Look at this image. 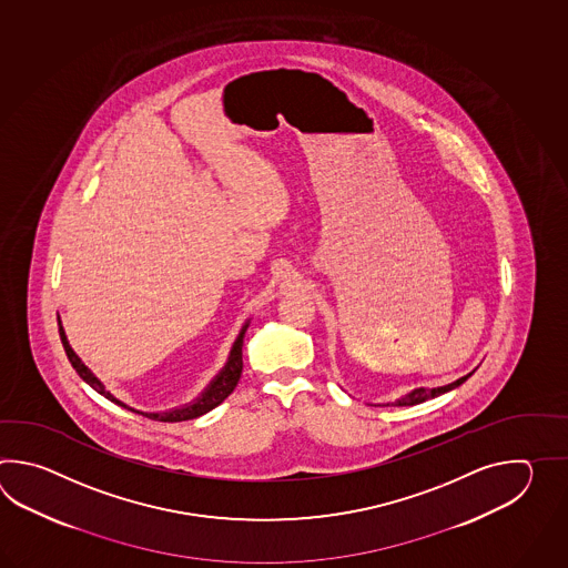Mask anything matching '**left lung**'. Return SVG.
<instances>
[{"label":"left lung","instance_id":"obj_1","mask_svg":"<svg viewBox=\"0 0 568 568\" xmlns=\"http://www.w3.org/2000/svg\"><path fill=\"white\" fill-rule=\"evenodd\" d=\"M469 377H471V374L460 377V379L453 382V384H448V386L433 387V389H424V387H420V389H414V392H410L408 396H404V398L398 399L396 404H398V406H414V404H420L424 399L436 398V396H440V394H445V392H450V389H455V387L460 386V384H463V382H467Z\"/></svg>","mask_w":568,"mask_h":568}]
</instances>
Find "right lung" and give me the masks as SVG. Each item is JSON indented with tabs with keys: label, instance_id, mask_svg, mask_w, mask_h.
Instances as JSON below:
<instances>
[{
	"label": "right lung",
	"instance_id": "right-lung-1",
	"mask_svg": "<svg viewBox=\"0 0 568 568\" xmlns=\"http://www.w3.org/2000/svg\"><path fill=\"white\" fill-rule=\"evenodd\" d=\"M245 328L247 325L243 326L242 333H240V337L235 341V345H233V349H231L230 362L227 365L223 367V372L213 379V384L206 387L205 394L201 396V398L193 402V404H189V406H182V408H176V410L170 412H156V414H148V412H138V414H142L145 418H150V420H158V423H182V420H193V418H199V416H203L209 410H213V408H217L219 404L223 402V399L230 396L231 392L235 389L237 386V382H240V377H242L243 369V335H245ZM59 333H61L62 347L67 351V357H69V362L74 367V372L81 375L83 379H85L89 386L93 387L95 392H99L101 396H105V398L111 399V402H115L118 406H123V408H128L123 402H120L118 398H113L111 394H109L108 389L103 387V384L97 379L95 375L89 372V367H87L85 363L81 362L79 357H77V353L71 349V345H69V341L64 337V331H62V326L59 325ZM128 410H132V408H128ZM135 412V410H132Z\"/></svg>",
	"mask_w": 568,
	"mask_h": 568
}]
</instances>
